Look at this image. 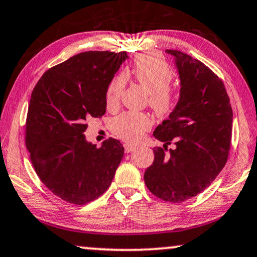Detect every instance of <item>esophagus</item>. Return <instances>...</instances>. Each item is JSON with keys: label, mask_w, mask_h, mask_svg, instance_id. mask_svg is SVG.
Segmentation results:
<instances>
[{"label": "esophagus", "mask_w": 257, "mask_h": 257, "mask_svg": "<svg viewBox=\"0 0 257 257\" xmlns=\"http://www.w3.org/2000/svg\"><path fill=\"white\" fill-rule=\"evenodd\" d=\"M123 147H124V151L125 153H131L135 149V147L133 145H129V144H124L123 145Z\"/></svg>", "instance_id": "34e87169"}]
</instances>
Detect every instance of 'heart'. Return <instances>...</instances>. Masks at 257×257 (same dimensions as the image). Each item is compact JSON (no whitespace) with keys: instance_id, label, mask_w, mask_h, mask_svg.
Wrapping results in <instances>:
<instances>
[{"instance_id":"1","label":"heart","mask_w":257,"mask_h":257,"mask_svg":"<svg viewBox=\"0 0 257 257\" xmlns=\"http://www.w3.org/2000/svg\"><path fill=\"white\" fill-rule=\"evenodd\" d=\"M138 83L149 93V106L159 116H167L177 105V95L170 86L173 71L168 64L157 56H140L132 70ZM125 85L124 74H118L109 83L105 91V104L108 109L118 105L119 97ZM151 126V119L146 113L123 112L112 122V132L128 142H138Z\"/></svg>"}]
</instances>
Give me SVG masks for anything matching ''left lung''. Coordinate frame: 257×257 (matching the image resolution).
I'll use <instances>...</instances> for the list:
<instances>
[{
    "label": "left lung",
    "mask_w": 257,
    "mask_h": 257,
    "mask_svg": "<svg viewBox=\"0 0 257 257\" xmlns=\"http://www.w3.org/2000/svg\"><path fill=\"white\" fill-rule=\"evenodd\" d=\"M174 57L180 97L167 119L157 126L154 161L145 172L148 190L168 203H183L216 179L229 157L232 109L225 86L206 65L186 53ZM175 148L168 151V144Z\"/></svg>",
    "instance_id": "8db88e82"
}]
</instances>
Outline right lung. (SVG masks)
Masks as SVG:
<instances>
[{
    "mask_svg": "<svg viewBox=\"0 0 257 257\" xmlns=\"http://www.w3.org/2000/svg\"><path fill=\"white\" fill-rule=\"evenodd\" d=\"M128 56L89 51L42 74L29 100L26 147L38 177L67 203L84 205L108 190L124 148L108 139L97 148L86 119L105 113V91Z\"/></svg>",
    "mask_w": 257,
    "mask_h": 257,
    "instance_id": "obj_1",
    "label": "right lung"
}]
</instances>
